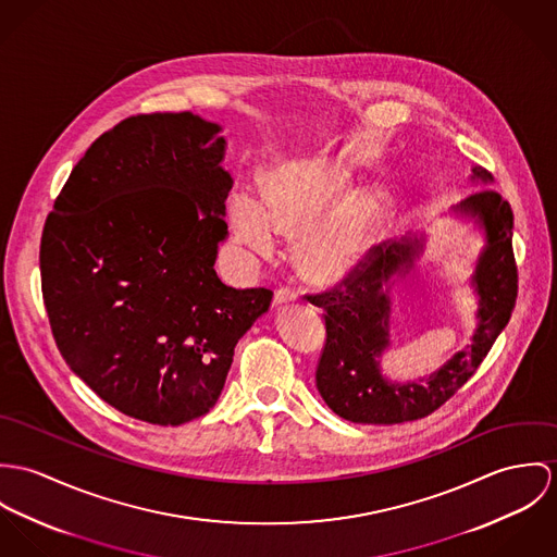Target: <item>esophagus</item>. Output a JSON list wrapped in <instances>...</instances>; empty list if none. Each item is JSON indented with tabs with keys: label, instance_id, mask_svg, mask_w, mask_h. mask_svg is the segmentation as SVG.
<instances>
[{
	"label": "esophagus",
	"instance_id": "obj_1",
	"mask_svg": "<svg viewBox=\"0 0 557 557\" xmlns=\"http://www.w3.org/2000/svg\"><path fill=\"white\" fill-rule=\"evenodd\" d=\"M297 293L293 288H277L275 290V306H284V304H293L297 301Z\"/></svg>",
	"mask_w": 557,
	"mask_h": 557
}]
</instances>
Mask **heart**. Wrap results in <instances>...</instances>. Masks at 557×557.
<instances>
[{
    "label": "heart",
    "instance_id": "obj_1",
    "mask_svg": "<svg viewBox=\"0 0 557 557\" xmlns=\"http://www.w3.org/2000/svg\"><path fill=\"white\" fill-rule=\"evenodd\" d=\"M346 191L348 180L335 164L297 160L277 166L262 177V207L246 194L231 200L235 239L251 253L269 256L273 233L295 237L308 230L297 248L304 273L322 284L342 282L363 264L393 209L388 191L371 189L336 210Z\"/></svg>",
    "mask_w": 557,
    "mask_h": 557
}]
</instances>
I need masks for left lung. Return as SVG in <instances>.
<instances>
[{"instance_id": "8db88e82", "label": "left lung", "mask_w": 557, "mask_h": 557, "mask_svg": "<svg viewBox=\"0 0 557 557\" xmlns=\"http://www.w3.org/2000/svg\"><path fill=\"white\" fill-rule=\"evenodd\" d=\"M470 180L494 182L481 166L472 169ZM453 213L472 220L483 231L485 246L470 280L479 297L472 344L455 352L440 370L419 380L391 382L380 368V359L391 346V288L395 277L406 275L423 253L425 235L373 246L363 264L337 288L308 297L324 309L326 324L315 386L337 417L363 425H395L432 414L474 375L508 324L517 299L510 205L485 187L455 205Z\"/></svg>"}]
</instances>
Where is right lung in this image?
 Returning a JSON list of instances; mask_svg holds the SVG:
<instances>
[{
    "label": "right lung",
    "mask_w": 557,
    "mask_h": 557,
    "mask_svg": "<svg viewBox=\"0 0 557 557\" xmlns=\"http://www.w3.org/2000/svg\"><path fill=\"white\" fill-rule=\"evenodd\" d=\"M220 132L187 111L127 117L78 160L42 231V297L65 363L151 425L215 406L237 342L273 299L213 269L233 187Z\"/></svg>",
    "instance_id": "obj_1"
}]
</instances>
